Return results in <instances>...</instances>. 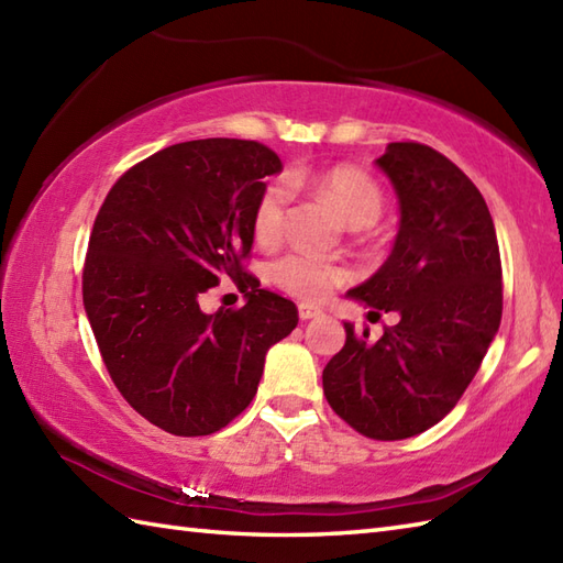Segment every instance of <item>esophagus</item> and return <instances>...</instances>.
<instances>
[{"instance_id":"1","label":"esophagus","mask_w":563,"mask_h":563,"mask_svg":"<svg viewBox=\"0 0 563 563\" xmlns=\"http://www.w3.org/2000/svg\"><path fill=\"white\" fill-rule=\"evenodd\" d=\"M297 312H300V319L307 321V319H314L321 314V309L317 305H309V302H302L300 307H297Z\"/></svg>"}]
</instances>
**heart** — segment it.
<instances>
[{"instance_id": "obj_1", "label": "heart", "mask_w": 563, "mask_h": 563, "mask_svg": "<svg viewBox=\"0 0 563 563\" xmlns=\"http://www.w3.org/2000/svg\"><path fill=\"white\" fill-rule=\"evenodd\" d=\"M292 186H307L321 200L331 202L351 227H369L379 220L385 196L373 176L355 166H331L317 174H290ZM290 188L285 181H271L256 200L251 230L261 246H275L288 232ZM271 278L283 290L305 300H319L333 285L349 280V268L341 263L319 258L307 251H292L273 263Z\"/></svg>"}]
</instances>
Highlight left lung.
Instances as JSON below:
<instances>
[{"label": "left lung", "instance_id": "1", "mask_svg": "<svg viewBox=\"0 0 563 563\" xmlns=\"http://www.w3.org/2000/svg\"><path fill=\"white\" fill-rule=\"evenodd\" d=\"M375 164L399 198V232L389 258L349 297L399 321L379 341L345 321V345L321 379L357 433L404 440L454 409L496 339L500 254L484 196L445 154L391 142Z\"/></svg>", "mask_w": 563, "mask_h": 563}]
</instances>
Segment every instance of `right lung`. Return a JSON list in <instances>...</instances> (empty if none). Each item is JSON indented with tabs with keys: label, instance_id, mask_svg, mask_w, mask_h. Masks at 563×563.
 <instances>
[{
	"label": "right lung",
	"instance_id": "1",
	"mask_svg": "<svg viewBox=\"0 0 563 563\" xmlns=\"http://www.w3.org/2000/svg\"><path fill=\"white\" fill-rule=\"evenodd\" d=\"M278 154L254 140H190L128 169L106 196L84 263V309L118 391L172 435H210L256 397L297 307L244 271L263 178ZM222 277L247 305L199 309Z\"/></svg>",
	"mask_w": 563,
	"mask_h": 563
}]
</instances>
